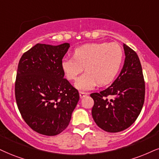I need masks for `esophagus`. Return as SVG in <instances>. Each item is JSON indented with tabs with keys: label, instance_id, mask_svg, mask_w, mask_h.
I'll return each instance as SVG.
<instances>
[{
	"label": "esophagus",
	"instance_id": "34e87169",
	"mask_svg": "<svg viewBox=\"0 0 159 159\" xmlns=\"http://www.w3.org/2000/svg\"><path fill=\"white\" fill-rule=\"evenodd\" d=\"M88 95V93H85V92H80V97L81 99H83V98L85 97L86 96Z\"/></svg>",
	"mask_w": 159,
	"mask_h": 159
}]
</instances>
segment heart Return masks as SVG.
<instances>
[{"label":"heart","mask_w":159,"mask_h":159,"mask_svg":"<svg viewBox=\"0 0 159 159\" xmlns=\"http://www.w3.org/2000/svg\"><path fill=\"white\" fill-rule=\"evenodd\" d=\"M124 59L122 48L116 43L86 44L76 48L74 57H65L61 61L62 71L68 80H76L84 70L75 86L80 91L93 89L99 83H111L120 70Z\"/></svg>","instance_id":"heart-1"}]
</instances>
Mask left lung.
Returning <instances> with one entry per match:
<instances>
[{"label":"left lung","instance_id":"1","mask_svg":"<svg viewBox=\"0 0 159 159\" xmlns=\"http://www.w3.org/2000/svg\"><path fill=\"white\" fill-rule=\"evenodd\" d=\"M125 63L112 85L91 93L94 101L92 116L98 126L109 133L128 128L138 118L145 95V83L138 55L124 44Z\"/></svg>","mask_w":159,"mask_h":159}]
</instances>
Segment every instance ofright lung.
<instances>
[{"label": "right lung", "instance_id": "obj_1", "mask_svg": "<svg viewBox=\"0 0 159 159\" xmlns=\"http://www.w3.org/2000/svg\"><path fill=\"white\" fill-rule=\"evenodd\" d=\"M70 45L38 43L21 57L15 85L17 107L27 125L56 136L69 125L79 92L64 78L61 61Z\"/></svg>", "mask_w": 159, "mask_h": 159}]
</instances>
